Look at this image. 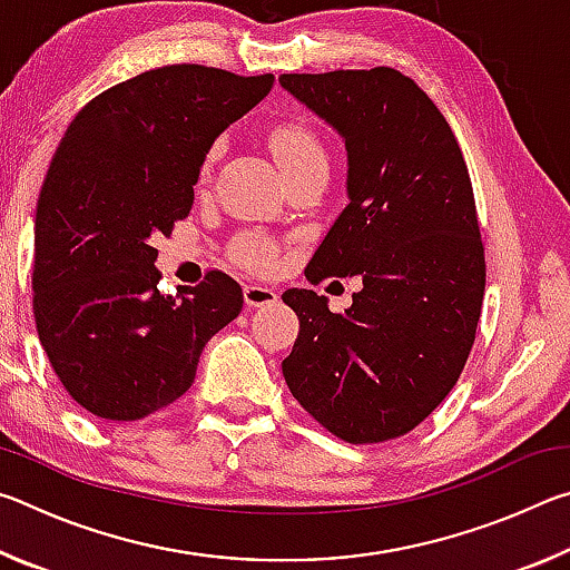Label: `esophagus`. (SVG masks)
Returning a JSON list of instances; mask_svg holds the SVG:
<instances>
[{
	"instance_id": "1",
	"label": "esophagus",
	"mask_w": 570,
	"mask_h": 570,
	"mask_svg": "<svg viewBox=\"0 0 570 570\" xmlns=\"http://www.w3.org/2000/svg\"><path fill=\"white\" fill-rule=\"evenodd\" d=\"M244 298H246V306L256 308V306H272L278 298V294H276V288H272V286L250 282V284L244 286Z\"/></svg>"
}]
</instances>
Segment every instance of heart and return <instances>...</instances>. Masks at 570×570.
I'll return each instance as SVG.
<instances>
[{
    "mask_svg": "<svg viewBox=\"0 0 570 570\" xmlns=\"http://www.w3.org/2000/svg\"><path fill=\"white\" fill-rule=\"evenodd\" d=\"M272 150L278 166H282L284 173L292 170H302V168H314V166H330V158H326V150L322 146V140L316 135L304 128V125H278V128L272 130ZM218 156V148L208 153V158L204 163V178L208 176L210 166ZM238 258L248 266L256 268H268L276 262V248L268 244L262 236H248L240 240L238 246Z\"/></svg>",
    "mask_w": 570,
    "mask_h": 570,
    "instance_id": "obj_1",
    "label": "heart"
}]
</instances>
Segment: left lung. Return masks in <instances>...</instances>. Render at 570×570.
Listing matches in <instances>:
<instances>
[{
  "label": "left lung",
  "mask_w": 570,
  "mask_h": 570,
  "mask_svg": "<svg viewBox=\"0 0 570 570\" xmlns=\"http://www.w3.org/2000/svg\"><path fill=\"white\" fill-rule=\"evenodd\" d=\"M278 82L342 135L350 166V204L304 274L362 278L342 314L312 288L284 292L298 316L284 380L352 445L407 435L455 387L485 294L465 158L438 105L392 67Z\"/></svg>",
  "instance_id": "8db88e82"
}]
</instances>
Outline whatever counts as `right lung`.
<instances>
[{"instance_id":"obj_1","label":"right lung","mask_w":570,"mask_h":570,"mask_svg":"<svg viewBox=\"0 0 570 570\" xmlns=\"http://www.w3.org/2000/svg\"><path fill=\"white\" fill-rule=\"evenodd\" d=\"M272 88L274 75L168 65L100 92L65 130L37 200L32 308L57 380L95 417L176 402L244 308L224 272L163 296L153 238L190 214L214 140Z\"/></svg>"}]
</instances>
